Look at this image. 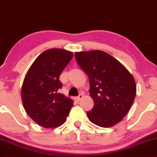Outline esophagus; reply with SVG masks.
I'll list each match as a JSON object with an SVG mask.
<instances>
[{"instance_id": "obj_1", "label": "esophagus", "mask_w": 157, "mask_h": 157, "mask_svg": "<svg viewBox=\"0 0 157 157\" xmlns=\"http://www.w3.org/2000/svg\"><path fill=\"white\" fill-rule=\"evenodd\" d=\"M82 97H83V94L81 93L76 97V100H77V101H80L81 99H82Z\"/></svg>"}]
</instances>
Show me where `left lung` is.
Instances as JSON below:
<instances>
[{
    "instance_id": "left-lung-1",
    "label": "left lung",
    "mask_w": 157,
    "mask_h": 157,
    "mask_svg": "<svg viewBox=\"0 0 157 157\" xmlns=\"http://www.w3.org/2000/svg\"><path fill=\"white\" fill-rule=\"evenodd\" d=\"M79 66L89 79V92L94 102L88 111L91 122L111 127L122 120L130 109L136 87L132 75L117 60L99 50L75 53Z\"/></svg>"
}]
</instances>
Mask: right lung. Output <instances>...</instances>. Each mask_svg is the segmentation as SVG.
Segmentation results:
<instances>
[{
	"mask_svg": "<svg viewBox=\"0 0 157 157\" xmlns=\"http://www.w3.org/2000/svg\"><path fill=\"white\" fill-rule=\"evenodd\" d=\"M72 57V52L64 49L46 50L36 58L25 77L21 90L23 107L42 127L60 125L72 108V100L60 93V75Z\"/></svg>",
	"mask_w": 157,
	"mask_h": 157,
	"instance_id": "obj_1",
	"label": "right lung"
}]
</instances>
